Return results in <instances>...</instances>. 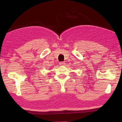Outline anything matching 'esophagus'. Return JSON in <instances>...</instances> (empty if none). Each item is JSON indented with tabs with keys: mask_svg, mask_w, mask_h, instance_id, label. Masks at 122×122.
I'll return each instance as SVG.
<instances>
[{
	"mask_svg": "<svg viewBox=\"0 0 122 122\" xmlns=\"http://www.w3.org/2000/svg\"><path fill=\"white\" fill-rule=\"evenodd\" d=\"M65 62H60L59 63V64H60V66H64L65 65Z\"/></svg>",
	"mask_w": 122,
	"mask_h": 122,
	"instance_id": "34e87169",
	"label": "esophagus"
}]
</instances>
